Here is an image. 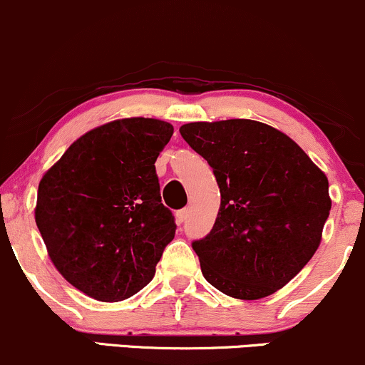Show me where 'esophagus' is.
Segmentation results:
<instances>
[{"label":"esophagus","instance_id":"esophagus-1","mask_svg":"<svg viewBox=\"0 0 365 365\" xmlns=\"http://www.w3.org/2000/svg\"><path fill=\"white\" fill-rule=\"evenodd\" d=\"M187 215H190V210H187V208H182V210H179L178 213H175V220H178V223H182V222H186Z\"/></svg>","mask_w":365,"mask_h":365}]
</instances>
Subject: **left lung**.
Listing matches in <instances>:
<instances>
[{
  "instance_id": "left-lung-1",
  "label": "left lung",
  "mask_w": 365,
  "mask_h": 365,
  "mask_svg": "<svg viewBox=\"0 0 365 365\" xmlns=\"http://www.w3.org/2000/svg\"><path fill=\"white\" fill-rule=\"evenodd\" d=\"M179 132L208 160L222 195L211 232L192 242L205 279L237 299L274 294L320 245L331 208L325 173L260 121H195Z\"/></svg>"
}]
</instances>
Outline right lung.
<instances>
[{
  "label": "right lung",
  "mask_w": 365,
  "mask_h": 365,
  "mask_svg": "<svg viewBox=\"0 0 365 365\" xmlns=\"http://www.w3.org/2000/svg\"><path fill=\"white\" fill-rule=\"evenodd\" d=\"M173 133L155 118L110 121L43 174L35 223L57 271L89 298L115 303L140 291L174 238L154 165Z\"/></svg>",
  "instance_id": "obj_1"
}]
</instances>
